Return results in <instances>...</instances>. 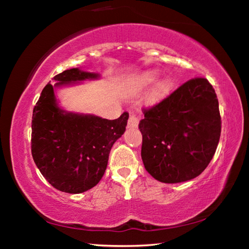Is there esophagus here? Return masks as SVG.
Wrapping results in <instances>:
<instances>
[{"label":"esophagus","mask_w":249,"mask_h":249,"mask_svg":"<svg viewBox=\"0 0 249 249\" xmlns=\"http://www.w3.org/2000/svg\"><path fill=\"white\" fill-rule=\"evenodd\" d=\"M140 123V117L135 114H130L128 119V126L129 127H137Z\"/></svg>","instance_id":"esophagus-1"}]
</instances>
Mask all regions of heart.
Returning <instances> with one entry per match:
<instances>
[{"mask_svg": "<svg viewBox=\"0 0 249 249\" xmlns=\"http://www.w3.org/2000/svg\"><path fill=\"white\" fill-rule=\"evenodd\" d=\"M156 77H157V72L156 71H146V72L142 73L140 79H138V86L140 87H146L148 86L149 83H151L154 81V80L156 79ZM167 86L166 81H161L159 82L157 84V87L155 88V90L151 92V94L149 96V100L150 101H156L157 100L160 95H161V93L163 92V90H165V88Z\"/></svg>", "mask_w": 249, "mask_h": 249, "instance_id": "obj_1", "label": "heart"}]
</instances>
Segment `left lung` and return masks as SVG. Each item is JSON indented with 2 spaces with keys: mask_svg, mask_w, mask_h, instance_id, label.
<instances>
[{
  "mask_svg": "<svg viewBox=\"0 0 249 249\" xmlns=\"http://www.w3.org/2000/svg\"><path fill=\"white\" fill-rule=\"evenodd\" d=\"M142 112L138 128L146 170L165 183L201 175L215 154L222 127L217 96L208 79L188 80Z\"/></svg>",
  "mask_w": 249,
  "mask_h": 249,
  "instance_id": "left-lung-1",
  "label": "left lung"
}]
</instances>
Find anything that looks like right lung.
<instances>
[{
    "instance_id": "add662e5",
    "label": "right lung",
    "mask_w": 249,
    "mask_h": 249,
    "mask_svg": "<svg viewBox=\"0 0 249 249\" xmlns=\"http://www.w3.org/2000/svg\"><path fill=\"white\" fill-rule=\"evenodd\" d=\"M99 74L78 68L62 71L56 87L95 79ZM128 113L105 120L67 113L58 107L53 87L48 83L34 107L32 156L45 179L57 190L82 193L99 183L107 169L109 151L125 132Z\"/></svg>"
}]
</instances>
